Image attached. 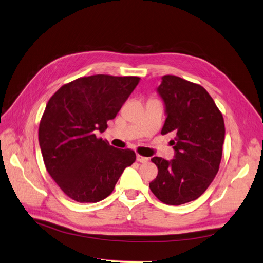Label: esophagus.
I'll return each instance as SVG.
<instances>
[{
	"label": "esophagus",
	"mask_w": 263,
	"mask_h": 263,
	"mask_svg": "<svg viewBox=\"0 0 263 263\" xmlns=\"http://www.w3.org/2000/svg\"><path fill=\"white\" fill-rule=\"evenodd\" d=\"M137 160L139 161V163H147L149 158L143 157V156H141V155H137Z\"/></svg>",
	"instance_id": "34e87169"
}]
</instances>
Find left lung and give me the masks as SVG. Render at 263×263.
<instances>
[{
	"label": "left lung",
	"instance_id": "8db88e82",
	"mask_svg": "<svg viewBox=\"0 0 263 263\" xmlns=\"http://www.w3.org/2000/svg\"><path fill=\"white\" fill-rule=\"evenodd\" d=\"M157 93L166 115L161 135L175 136L174 158H152L158 175L149 187L161 202L180 205L198 199L214 181L222 155L224 119L203 87L180 77H161Z\"/></svg>",
	"mask_w": 263,
	"mask_h": 263
}]
</instances>
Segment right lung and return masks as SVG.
<instances>
[{
	"mask_svg": "<svg viewBox=\"0 0 263 263\" xmlns=\"http://www.w3.org/2000/svg\"><path fill=\"white\" fill-rule=\"evenodd\" d=\"M140 82L138 77L97 74L61 87L48 100L38 139L48 174L78 202H98L113 192L127 166L130 149L98 138Z\"/></svg>",
	"mask_w": 263,
	"mask_h": 263,
	"instance_id": "obj_1",
	"label": "right lung"
}]
</instances>
